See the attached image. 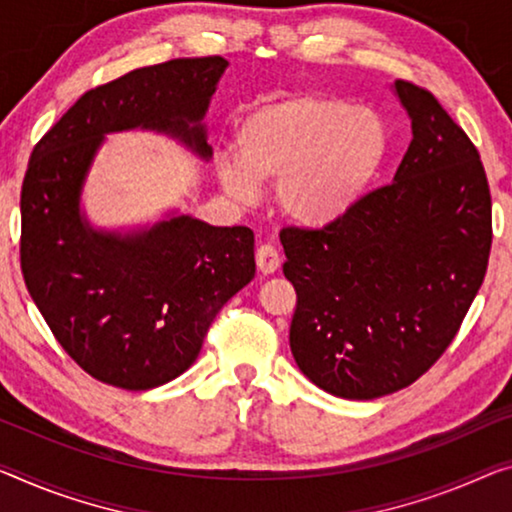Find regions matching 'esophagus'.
<instances>
[{"instance_id": "1", "label": "esophagus", "mask_w": 512, "mask_h": 512, "mask_svg": "<svg viewBox=\"0 0 512 512\" xmlns=\"http://www.w3.org/2000/svg\"><path fill=\"white\" fill-rule=\"evenodd\" d=\"M256 265H258V270H261L263 274L277 272L279 265H281L279 251L274 249L272 245H261V247L256 249Z\"/></svg>"}]
</instances>
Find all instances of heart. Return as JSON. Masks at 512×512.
Segmentation results:
<instances>
[{
  "instance_id": "1",
  "label": "heart",
  "mask_w": 512,
  "mask_h": 512,
  "mask_svg": "<svg viewBox=\"0 0 512 512\" xmlns=\"http://www.w3.org/2000/svg\"><path fill=\"white\" fill-rule=\"evenodd\" d=\"M238 160H224V190L240 201L256 183H277L290 222L322 229L343 219L371 187L389 148L373 109L325 93L265 100L238 123Z\"/></svg>"
}]
</instances>
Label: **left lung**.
I'll use <instances>...</instances> for the list:
<instances>
[{"instance_id": "left-lung-1", "label": "left lung", "mask_w": 512, "mask_h": 512, "mask_svg": "<svg viewBox=\"0 0 512 512\" xmlns=\"http://www.w3.org/2000/svg\"><path fill=\"white\" fill-rule=\"evenodd\" d=\"M412 141L391 185L325 229L281 231L295 286L290 350L327 393L371 400L410 387L458 334L492 247L476 146L430 91L393 84Z\"/></svg>"}]
</instances>
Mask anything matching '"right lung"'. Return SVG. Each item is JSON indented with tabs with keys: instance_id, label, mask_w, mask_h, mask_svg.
I'll use <instances>...</instances> for the list:
<instances>
[{
	"instance_id": "add662e5",
	"label": "right lung",
	"mask_w": 512,
	"mask_h": 512,
	"mask_svg": "<svg viewBox=\"0 0 512 512\" xmlns=\"http://www.w3.org/2000/svg\"><path fill=\"white\" fill-rule=\"evenodd\" d=\"M229 61L171 59L86 91L34 146L20 194V265L52 334L96 380L146 391L199 357L219 309L254 279V233L169 212L96 229L82 190L105 135L153 130L210 160L206 119Z\"/></svg>"
}]
</instances>
